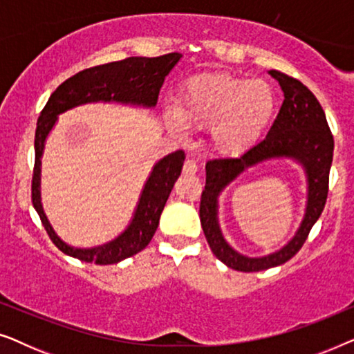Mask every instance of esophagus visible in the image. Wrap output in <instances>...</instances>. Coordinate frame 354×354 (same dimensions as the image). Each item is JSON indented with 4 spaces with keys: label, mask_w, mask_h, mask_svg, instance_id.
<instances>
[{
    "label": "esophagus",
    "mask_w": 354,
    "mask_h": 354,
    "mask_svg": "<svg viewBox=\"0 0 354 354\" xmlns=\"http://www.w3.org/2000/svg\"><path fill=\"white\" fill-rule=\"evenodd\" d=\"M198 172V164L193 161V159H187L185 164H183V174L187 176H195Z\"/></svg>",
    "instance_id": "esophagus-1"
}]
</instances>
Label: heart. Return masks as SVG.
Instances as JSON below:
<instances>
[{"label": "heart", "instance_id": "1", "mask_svg": "<svg viewBox=\"0 0 354 354\" xmlns=\"http://www.w3.org/2000/svg\"><path fill=\"white\" fill-rule=\"evenodd\" d=\"M274 93L264 80L227 72L192 77L178 88L169 127L209 129L211 148L224 158L248 153L274 115Z\"/></svg>", "mask_w": 354, "mask_h": 354}]
</instances>
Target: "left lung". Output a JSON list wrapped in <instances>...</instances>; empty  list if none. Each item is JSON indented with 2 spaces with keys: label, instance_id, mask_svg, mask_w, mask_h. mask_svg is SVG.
Returning a JSON list of instances; mask_svg holds the SVG:
<instances>
[{
  "label": "left lung",
  "instance_id": "left-lung-1",
  "mask_svg": "<svg viewBox=\"0 0 354 354\" xmlns=\"http://www.w3.org/2000/svg\"><path fill=\"white\" fill-rule=\"evenodd\" d=\"M283 90V103L268 137L240 158L211 159L206 162V187L201 193L200 219L211 251L225 266L241 272H258L287 263L301 250L313 225L322 214L328 193V174L333 158V137L326 114L313 91L295 77L269 71ZM295 157L308 176L307 214L294 240L264 259H246L232 250L216 224V196L227 183L244 170L270 157Z\"/></svg>",
  "mask_w": 354,
  "mask_h": 354
}]
</instances>
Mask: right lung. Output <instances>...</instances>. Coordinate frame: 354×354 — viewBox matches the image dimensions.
I'll return each instance as SVG.
<instances>
[{
	"label": "right lung",
	"instance_id": "add662e5",
	"mask_svg": "<svg viewBox=\"0 0 354 354\" xmlns=\"http://www.w3.org/2000/svg\"><path fill=\"white\" fill-rule=\"evenodd\" d=\"M180 57V53H169V55L158 57H127L122 61L88 67V69L69 77L53 91L37 122L32 203L40 216L46 234L64 254L85 261V263L104 266L115 264L142 251L151 241L154 232L158 229L164 205L171 195L174 183L177 182L182 172L185 153L182 149H177V151L164 156L154 166L151 176L145 183L132 224L127 227L122 235H119L109 243L96 246V248H72L57 239V235L53 232L40 203V158L46 135L55 125L57 114L64 113L74 106L90 103V101H119V103L154 106L158 103V95L164 79Z\"/></svg>",
	"mask_w": 354,
	"mask_h": 354
}]
</instances>
